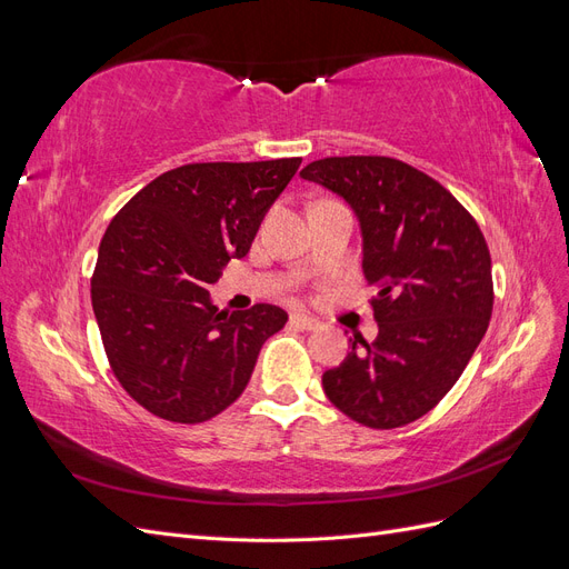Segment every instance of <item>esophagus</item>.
Here are the masks:
<instances>
[{"mask_svg":"<svg viewBox=\"0 0 569 569\" xmlns=\"http://www.w3.org/2000/svg\"><path fill=\"white\" fill-rule=\"evenodd\" d=\"M289 325L297 327V330H303V332H313V330H320V322L316 318H308V316H289Z\"/></svg>","mask_w":569,"mask_h":569,"instance_id":"34e87169","label":"esophagus"}]
</instances>
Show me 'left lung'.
<instances>
[{"mask_svg":"<svg viewBox=\"0 0 569 569\" xmlns=\"http://www.w3.org/2000/svg\"><path fill=\"white\" fill-rule=\"evenodd\" d=\"M303 180L349 201L363 232V274L380 335H356L322 389L343 416L393 429L416 422L458 382L485 337L493 280L487 239L435 178L389 157H330Z\"/></svg>","mask_w":569,"mask_h":569,"instance_id":"8db88e82","label":"left lung"}]
</instances>
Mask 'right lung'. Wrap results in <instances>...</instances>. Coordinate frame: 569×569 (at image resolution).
Returning a JSON list of instances; mask_svg holds the SVG:
<instances>
[{
    "label": "right lung",
    "instance_id": "right-lung-1",
    "mask_svg": "<svg viewBox=\"0 0 569 569\" xmlns=\"http://www.w3.org/2000/svg\"><path fill=\"white\" fill-rule=\"evenodd\" d=\"M301 159L187 163L140 189L101 237L92 308L109 366L132 399L168 422L216 418L244 391L258 351L287 313L256 303L226 313L209 299L244 258Z\"/></svg>",
    "mask_w": 569,
    "mask_h": 569
}]
</instances>
